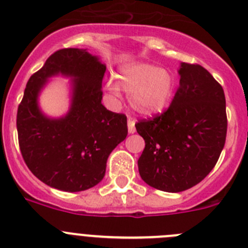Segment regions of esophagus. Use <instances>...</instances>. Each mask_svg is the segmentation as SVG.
Wrapping results in <instances>:
<instances>
[{"instance_id":"esophagus-1","label":"esophagus","mask_w":248,"mask_h":248,"mask_svg":"<svg viewBox=\"0 0 248 248\" xmlns=\"http://www.w3.org/2000/svg\"><path fill=\"white\" fill-rule=\"evenodd\" d=\"M135 120L133 119L131 117H128V131L130 133V134H133V133H135Z\"/></svg>"}]
</instances>
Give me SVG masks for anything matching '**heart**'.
I'll use <instances>...</instances> for the list:
<instances>
[{"label": "heart", "mask_w": 248, "mask_h": 248, "mask_svg": "<svg viewBox=\"0 0 248 248\" xmlns=\"http://www.w3.org/2000/svg\"><path fill=\"white\" fill-rule=\"evenodd\" d=\"M119 83L130 94L131 107L146 115L163 110L174 92V78L170 72L145 63L122 69ZM108 89L114 95L119 94V87L114 82L108 83Z\"/></svg>", "instance_id": "b5f03b06"}]
</instances>
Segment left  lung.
I'll return each mask as SVG.
<instances>
[{
    "instance_id": "obj_1",
    "label": "left lung",
    "mask_w": 248,
    "mask_h": 248,
    "mask_svg": "<svg viewBox=\"0 0 248 248\" xmlns=\"http://www.w3.org/2000/svg\"><path fill=\"white\" fill-rule=\"evenodd\" d=\"M180 85L166 110L135 124L145 148L138 160L148 185L180 192L198 185L217 163L227 133L220 83L200 64L181 63Z\"/></svg>"
}]
</instances>
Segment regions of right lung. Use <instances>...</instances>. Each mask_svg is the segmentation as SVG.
Instances as JSON below:
<instances>
[{
	"mask_svg": "<svg viewBox=\"0 0 248 248\" xmlns=\"http://www.w3.org/2000/svg\"><path fill=\"white\" fill-rule=\"evenodd\" d=\"M105 65L85 49L54 52L32 74L17 110L21 154L32 174L46 185L68 192L88 190L102 181L107 160L126 138L125 114L102 104ZM74 78L71 109L59 120L38 108V94L49 76Z\"/></svg>",
	"mask_w": 248,
	"mask_h": 248,
	"instance_id": "obj_1",
	"label": "right lung"
}]
</instances>
